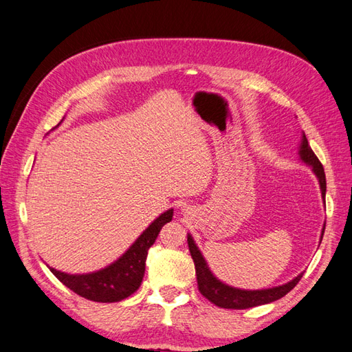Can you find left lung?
I'll list each match as a JSON object with an SVG mask.
<instances>
[{"instance_id": "1", "label": "left lung", "mask_w": 352, "mask_h": 352, "mask_svg": "<svg viewBox=\"0 0 352 352\" xmlns=\"http://www.w3.org/2000/svg\"><path fill=\"white\" fill-rule=\"evenodd\" d=\"M299 157L303 164L312 168V173L315 174V177H317L320 183L321 196L324 199V197H326V174H324V168L321 165V162L318 160L317 156H315V153L312 151L305 133H302V140L299 144ZM324 229H326V224H324V228L321 230V239L324 235ZM187 244L195 262L197 287H199L201 294L205 296L206 299L212 302L214 305L220 306V308L247 309V308H253V306L275 302L278 299H281V297H284L288 292H292L296 287V284L300 281V278L303 275V274H299L296 278H293L292 281H288L283 285L272 287V288H263V290H242V288L224 284L211 272L208 263H206L205 257L202 256L199 247L196 245V242L190 233H187Z\"/></svg>"}]
</instances>
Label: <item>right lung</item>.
Segmentation results:
<instances>
[{"label": "right lung", "instance_id": "1", "mask_svg": "<svg viewBox=\"0 0 352 352\" xmlns=\"http://www.w3.org/2000/svg\"><path fill=\"white\" fill-rule=\"evenodd\" d=\"M173 208L160 214L141 233L137 241L116 262L107 267L90 274H67L53 267L49 269L62 284L67 285L69 290H73L78 296L85 297V299L101 303L120 302L140 288L144 272H146L148 248L155 244L160 229L173 220Z\"/></svg>", "mask_w": 352, "mask_h": 352}]
</instances>
